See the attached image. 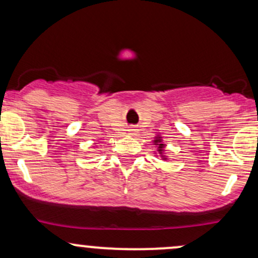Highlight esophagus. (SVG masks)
Listing matches in <instances>:
<instances>
[{"mask_svg": "<svg viewBox=\"0 0 258 258\" xmlns=\"http://www.w3.org/2000/svg\"><path fill=\"white\" fill-rule=\"evenodd\" d=\"M128 131H130V133H131L132 136H135L136 133H137V130H135V128H131V130H128Z\"/></svg>", "mask_w": 258, "mask_h": 258, "instance_id": "1", "label": "esophagus"}]
</instances>
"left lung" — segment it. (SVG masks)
Here are the masks:
<instances>
[{"instance_id":"obj_1","label":"left lung","mask_w":258,"mask_h":258,"mask_svg":"<svg viewBox=\"0 0 258 258\" xmlns=\"http://www.w3.org/2000/svg\"><path fill=\"white\" fill-rule=\"evenodd\" d=\"M153 143L158 147V153L160 154V156H161L162 160H166V156H165V143L162 142L161 136L159 135L155 136V137H154Z\"/></svg>"}]
</instances>
